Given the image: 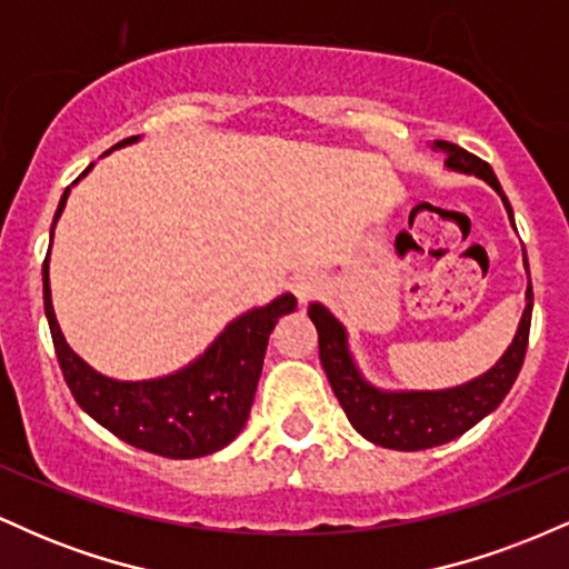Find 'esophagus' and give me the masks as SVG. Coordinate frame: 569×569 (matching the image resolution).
<instances>
[{"label":"esophagus","instance_id":"34e87169","mask_svg":"<svg viewBox=\"0 0 569 569\" xmlns=\"http://www.w3.org/2000/svg\"><path fill=\"white\" fill-rule=\"evenodd\" d=\"M312 291H316V280H312V278H297V280H293V293L299 297V302L310 299Z\"/></svg>","mask_w":569,"mask_h":569}]
</instances>
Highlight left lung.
<instances>
[{
  "label": "left lung",
  "mask_w": 569,
  "mask_h": 569,
  "mask_svg": "<svg viewBox=\"0 0 569 569\" xmlns=\"http://www.w3.org/2000/svg\"><path fill=\"white\" fill-rule=\"evenodd\" d=\"M433 149L447 154L443 166L449 171L485 179L500 194L508 219L513 221L511 202L502 192L498 176L485 160L449 141H433ZM525 267L527 276H530L527 253ZM307 316L318 329V352H321L323 371L329 377L337 401L342 403L345 415H348L350 426L371 443L401 449V452H417V449L439 447V443L462 436L476 422L485 420L489 411L498 409L502 398L508 396L516 377H519L521 363H525L527 342H530L532 283H527L525 316H521L513 342L502 352L500 361L476 380L447 390H398V393H390V390L375 388L363 380L356 361H352L345 326L318 302L310 305Z\"/></svg>",
  "instance_id": "1"
}]
</instances>
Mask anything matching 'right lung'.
I'll list each match as a JSON object with an SVG mask.
<instances>
[{"mask_svg": "<svg viewBox=\"0 0 569 569\" xmlns=\"http://www.w3.org/2000/svg\"><path fill=\"white\" fill-rule=\"evenodd\" d=\"M133 141H139V136H130L117 147ZM90 168H84V173ZM67 198L69 187L58 202L53 227L67 206ZM50 243H53V234H50ZM42 291L58 363L74 401L98 426L112 430L117 439L143 452L173 457V460L219 452L243 430L259 375H262L267 339L276 329L278 318L297 307L293 293H283L270 305L253 307L234 318L213 339L211 348L189 367L158 377V380L126 382L96 371L67 345L61 326L56 321L53 299H50L48 259L42 264Z\"/></svg>", "mask_w": 569, "mask_h": 569, "instance_id": "1", "label": "right lung"}]
</instances>
